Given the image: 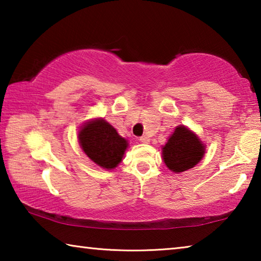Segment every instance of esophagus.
<instances>
[{
  "label": "esophagus",
  "mask_w": 261,
  "mask_h": 261,
  "mask_svg": "<svg viewBox=\"0 0 261 261\" xmlns=\"http://www.w3.org/2000/svg\"><path fill=\"white\" fill-rule=\"evenodd\" d=\"M139 140H140V143H143V144H148L151 139H149L147 136H143V137H140Z\"/></svg>",
  "instance_id": "1"
}]
</instances>
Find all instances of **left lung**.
Returning <instances> with one entry per match:
<instances>
[{
    "label": "left lung",
    "instance_id": "obj_1",
    "mask_svg": "<svg viewBox=\"0 0 261 261\" xmlns=\"http://www.w3.org/2000/svg\"><path fill=\"white\" fill-rule=\"evenodd\" d=\"M206 145L196 132L185 125H177L162 146V159L175 174L191 169L205 155Z\"/></svg>",
    "mask_w": 261,
    "mask_h": 261
}]
</instances>
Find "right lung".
<instances>
[{
	"label": "right lung",
	"instance_id": "1",
	"mask_svg": "<svg viewBox=\"0 0 261 261\" xmlns=\"http://www.w3.org/2000/svg\"><path fill=\"white\" fill-rule=\"evenodd\" d=\"M83 152L102 169L112 170L123 160L129 143L102 117L88 120L78 131Z\"/></svg>",
	"mask_w": 261,
	"mask_h": 261
}]
</instances>
